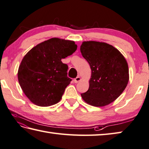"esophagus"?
Wrapping results in <instances>:
<instances>
[{"label": "esophagus", "mask_w": 149, "mask_h": 149, "mask_svg": "<svg viewBox=\"0 0 149 149\" xmlns=\"http://www.w3.org/2000/svg\"><path fill=\"white\" fill-rule=\"evenodd\" d=\"M81 81V78L79 76H77L76 78H75L74 81L75 83H77L78 82Z\"/></svg>", "instance_id": "34e87169"}]
</instances>
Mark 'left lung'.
Segmentation results:
<instances>
[{"label": "left lung", "mask_w": 149, "mask_h": 149, "mask_svg": "<svg viewBox=\"0 0 149 149\" xmlns=\"http://www.w3.org/2000/svg\"><path fill=\"white\" fill-rule=\"evenodd\" d=\"M80 51L91 69L88 90L81 94V98L94 107L109 105L128 85L129 69L126 58L117 48L102 42L84 41Z\"/></svg>", "instance_id": "left-lung-1"}]
</instances>
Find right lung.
Segmentation results:
<instances>
[{
    "mask_svg": "<svg viewBox=\"0 0 149 149\" xmlns=\"http://www.w3.org/2000/svg\"><path fill=\"white\" fill-rule=\"evenodd\" d=\"M74 41L53 38L40 43L24 56L19 66L18 81L30 101L47 107L61 101L72 79L61 59L77 49Z\"/></svg>",
    "mask_w": 149,
    "mask_h": 149,
    "instance_id": "add662e5",
    "label": "right lung"
}]
</instances>
